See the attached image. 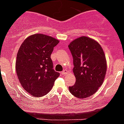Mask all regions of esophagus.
Segmentation results:
<instances>
[{
    "instance_id": "esophagus-1",
    "label": "esophagus",
    "mask_w": 124,
    "mask_h": 124,
    "mask_svg": "<svg viewBox=\"0 0 124 124\" xmlns=\"http://www.w3.org/2000/svg\"><path fill=\"white\" fill-rule=\"evenodd\" d=\"M67 72H68L67 70H64L63 71H62V72H61V74H62V75H64V74H67Z\"/></svg>"
}]
</instances>
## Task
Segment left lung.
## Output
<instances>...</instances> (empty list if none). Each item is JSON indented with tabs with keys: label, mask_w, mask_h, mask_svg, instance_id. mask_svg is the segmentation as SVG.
Wrapping results in <instances>:
<instances>
[{
	"label": "left lung",
	"mask_w": 124,
	"mask_h": 124,
	"mask_svg": "<svg viewBox=\"0 0 124 124\" xmlns=\"http://www.w3.org/2000/svg\"><path fill=\"white\" fill-rule=\"evenodd\" d=\"M68 48L76 78L69 91L77 98H86L94 94L103 83L107 71L106 56L97 41L84 36L72 41Z\"/></svg>",
	"instance_id": "8db88e82"
}]
</instances>
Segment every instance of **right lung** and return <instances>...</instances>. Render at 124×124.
I'll use <instances>...</instances> for the list:
<instances>
[{
    "label": "right lung",
    "mask_w": 124,
    "mask_h": 124,
    "mask_svg": "<svg viewBox=\"0 0 124 124\" xmlns=\"http://www.w3.org/2000/svg\"><path fill=\"white\" fill-rule=\"evenodd\" d=\"M59 42L53 37L37 33L27 37L18 50L16 72L22 87L33 97L47 94L59 76L53 69L50 57Z\"/></svg>",
    "instance_id": "obj_1"
}]
</instances>
